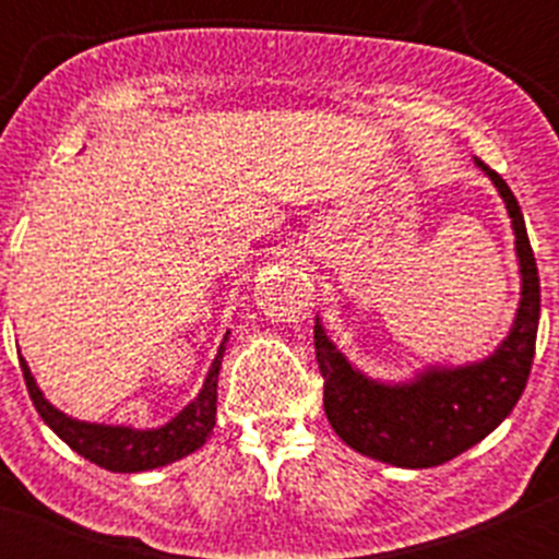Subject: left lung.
I'll list each match as a JSON object with an SVG mask.
<instances>
[{
    "label": "left lung",
    "mask_w": 559,
    "mask_h": 559,
    "mask_svg": "<svg viewBox=\"0 0 559 559\" xmlns=\"http://www.w3.org/2000/svg\"><path fill=\"white\" fill-rule=\"evenodd\" d=\"M495 180L516 235L522 300L509 337L484 362L430 368L411 384H379L354 370L316 321V362L324 379V414L332 430L359 454L397 467H436L489 436L522 397L533 368L540 316V284L522 207L503 178Z\"/></svg>",
    "instance_id": "left-lung-1"
}]
</instances>
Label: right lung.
<instances>
[{
	"label": "right lung",
	"instance_id": "obj_1",
	"mask_svg": "<svg viewBox=\"0 0 559 559\" xmlns=\"http://www.w3.org/2000/svg\"><path fill=\"white\" fill-rule=\"evenodd\" d=\"M224 343L218 346L216 359L211 365L205 386L200 389L194 403L186 405L173 421H167L159 430H132V427H110V425H88V421H78L72 416L61 414L59 408L48 403L39 392L35 379L29 373V365L21 359V370H24L26 389L35 403L37 414L43 416L45 425L81 456H86L94 465L105 467L112 473H140L151 471V467L170 465L180 456L197 452L211 436L213 425H216V386H218V370H222L224 359Z\"/></svg>",
	"mask_w": 559,
	"mask_h": 559
}]
</instances>
